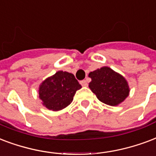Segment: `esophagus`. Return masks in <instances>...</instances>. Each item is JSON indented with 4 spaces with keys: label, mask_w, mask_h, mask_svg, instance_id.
I'll use <instances>...</instances> for the list:
<instances>
[{
    "label": "esophagus",
    "mask_w": 156,
    "mask_h": 156,
    "mask_svg": "<svg viewBox=\"0 0 156 156\" xmlns=\"http://www.w3.org/2000/svg\"><path fill=\"white\" fill-rule=\"evenodd\" d=\"M80 83H81V85H82L83 87H87V81L85 80L81 81Z\"/></svg>",
    "instance_id": "1"
}]
</instances>
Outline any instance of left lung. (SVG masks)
<instances>
[{
  "instance_id": "left-lung-1",
  "label": "left lung",
  "mask_w": 156,
  "mask_h": 156,
  "mask_svg": "<svg viewBox=\"0 0 156 156\" xmlns=\"http://www.w3.org/2000/svg\"><path fill=\"white\" fill-rule=\"evenodd\" d=\"M91 81L89 88L95 93L97 99L105 104L116 106L128 97L130 88L128 81L120 73L110 67L104 66L88 74Z\"/></svg>"
}]
</instances>
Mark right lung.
<instances>
[{
	"instance_id": "right-lung-1",
	"label": "right lung",
	"mask_w": 156,
	"mask_h": 156,
	"mask_svg": "<svg viewBox=\"0 0 156 156\" xmlns=\"http://www.w3.org/2000/svg\"><path fill=\"white\" fill-rule=\"evenodd\" d=\"M81 87L73 73L58 71L40 84L39 98L48 110L59 111L71 104L76 91Z\"/></svg>"
}]
</instances>
